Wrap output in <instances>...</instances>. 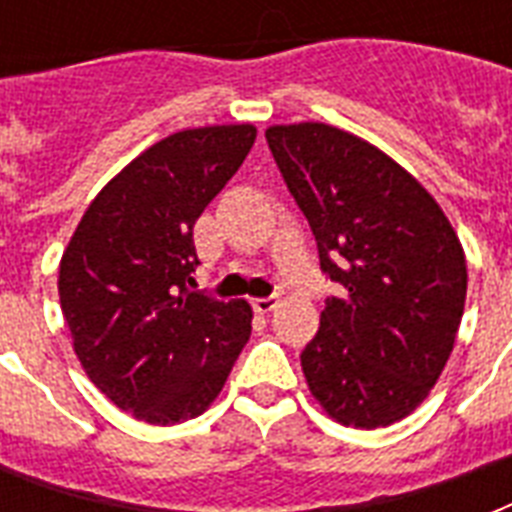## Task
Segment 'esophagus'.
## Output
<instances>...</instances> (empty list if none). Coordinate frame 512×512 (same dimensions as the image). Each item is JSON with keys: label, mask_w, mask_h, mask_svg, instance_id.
<instances>
[{"label": "esophagus", "mask_w": 512, "mask_h": 512, "mask_svg": "<svg viewBox=\"0 0 512 512\" xmlns=\"http://www.w3.org/2000/svg\"><path fill=\"white\" fill-rule=\"evenodd\" d=\"M276 305H279L276 297H255V300H252V308H255V313H260V316L276 311Z\"/></svg>", "instance_id": "34e87169"}]
</instances>
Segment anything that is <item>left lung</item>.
Segmentation results:
<instances>
[{
	"mask_svg": "<svg viewBox=\"0 0 512 512\" xmlns=\"http://www.w3.org/2000/svg\"><path fill=\"white\" fill-rule=\"evenodd\" d=\"M311 223L321 271L342 287L300 364L321 409L350 428H388L428 398L452 356L468 263L417 177L332 124L265 130Z\"/></svg>",
	"mask_w": 512,
	"mask_h": 512,
	"instance_id": "1",
	"label": "left lung"
}]
</instances>
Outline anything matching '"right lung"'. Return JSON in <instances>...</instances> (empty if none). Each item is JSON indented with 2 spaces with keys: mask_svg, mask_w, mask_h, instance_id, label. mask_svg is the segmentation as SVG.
Returning a JSON list of instances; mask_svg holds the SVG:
<instances>
[{
  "mask_svg": "<svg viewBox=\"0 0 512 512\" xmlns=\"http://www.w3.org/2000/svg\"><path fill=\"white\" fill-rule=\"evenodd\" d=\"M255 138V124H215L154 143L103 185L60 257L76 358L135 420L175 425L207 412L247 345V300L191 289L193 225Z\"/></svg>",
  "mask_w": 512,
  "mask_h": 512,
  "instance_id": "add662e5",
  "label": "right lung"
}]
</instances>
